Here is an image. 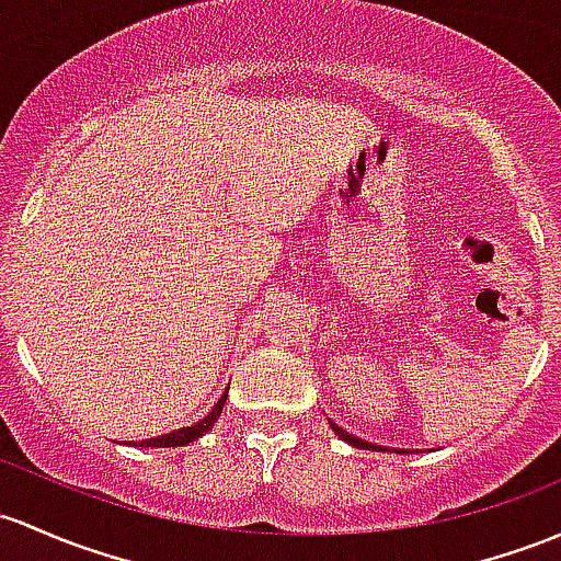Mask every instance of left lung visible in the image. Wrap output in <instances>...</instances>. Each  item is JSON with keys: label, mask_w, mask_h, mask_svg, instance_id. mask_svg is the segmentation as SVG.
<instances>
[{"label": "left lung", "mask_w": 561, "mask_h": 561, "mask_svg": "<svg viewBox=\"0 0 561 561\" xmlns=\"http://www.w3.org/2000/svg\"><path fill=\"white\" fill-rule=\"evenodd\" d=\"M331 431H334L336 436L342 438V442H347V444H351V447H355V449H371V451H377V449H375V444H369V442H360V438H355L353 433L342 431L340 425H334V423H331Z\"/></svg>", "instance_id": "1"}]
</instances>
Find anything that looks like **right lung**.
Instances as JSON below:
<instances>
[{"label":"right lung","mask_w":561,"mask_h":561,"mask_svg":"<svg viewBox=\"0 0 561 561\" xmlns=\"http://www.w3.org/2000/svg\"><path fill=\"white\" fill-rule=\"evenodd\" d=\"M225 401H227V393L214 403V409H210V412L201 420V423H195V425H190V427H179V431L165 433V436L147 438V442H138V444H134V447H184V444L197 442V438H201L203 433H208L210 427H214L216 417H219V414H221V407H225Z\"/></svg>","instance_id":"1"}]
</instances>
